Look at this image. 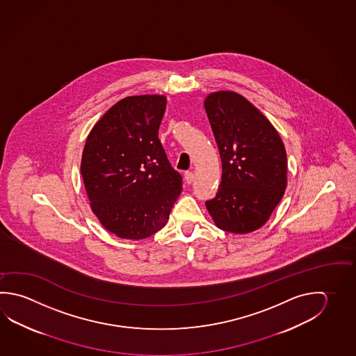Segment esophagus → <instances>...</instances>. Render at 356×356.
Masks as SVG:
<instances>
[{"label": "esophagus", "instance_id": "esophagus-1", "mask_svg": "<svg viewBox=\"0 0 356 356\" xmlns=\"http://www.w3.org/2000/svg\"><path fill=\"white\" fill-rule=\"evenodd\" d=\"M184 179H186L188 184H191V183L194 181L193 172H186V175H184Z\"/></svg>", "mask_w": 356, "mask_h": 356}]
</instances>
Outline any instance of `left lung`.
<instances>
[{
    "label": "left lung",
    "mask_w": 356,
    "mask_h": 356,
    "mask_svg": "<svg viewBox=\"0 0 356 356\" xmlns=\"http://www.w3.org/2000/svg\"><path fill=\"white\" fill-rule=\"evenodd\" d=\"M204 108L222 161L218 192L206 207L220 229L253 232L265 225L284 197V143L270 120L234 91L209 94Z\"/></svg>",
    "instance_id": "obj_1"
}]
</instances>
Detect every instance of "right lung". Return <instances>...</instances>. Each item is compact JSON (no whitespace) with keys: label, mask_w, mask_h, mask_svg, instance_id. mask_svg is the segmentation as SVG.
<instances>
[{"label":"right lung","mask_w":356,"mask_h":356,"mask_svg":"<svg viewBox=\"0 0 356 356\" xmlns=\"http://www.w3.org/2000/svg\"><path fill=\"white\" fill-rule=\"evenodd\" d=\"M165 106L164 95L124 97L86 138L80 170L91 211L119 238L162 229L181 194V175L158 138Z\"/></svg>","instance_id":"add662e5"}]
</instances>
